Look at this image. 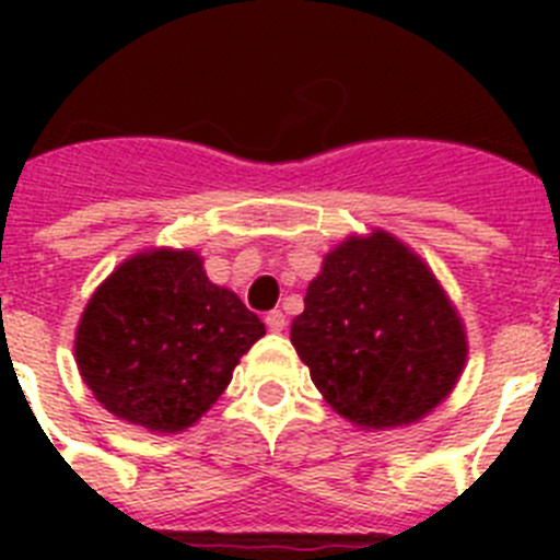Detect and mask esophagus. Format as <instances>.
Masks as SVG:
<instances>
[{"instance_id":"34e87169","label":"esophagus","mask_w":560,"mask_h":560,"mask_svg":"<svg viewBox=\"0 0 560 560\" xmlns=\"http://www.w3.org/2000/svg\"><path fill=\"white\" fill-rule=\"evenodd\" d=\"M266 328H269L271 334H283L285 330L283 311H271V314H266Z\"/></svg>"}]
</instances>
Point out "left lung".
<instances>
[{"instance_id":"obj_1","label":"left lung","mask_w":560,"mask_h":560,"mask_svg":"<svg viewBox=\"0 0 560 560\" xmlns=\"http://www.w3.org/2000/svg\"><path fill=\"white\" fill-rule=\"evenodd\" d=\"M291 345L330 409L375 432L427 418L468 359L465 325L434 271L387 230L348 235L325 255Z\"/></svg>"}]
</instances>
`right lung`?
<instances>
[{"label": "right lung", "mask_w": 560, "mask_h": 560, "mask_svg": "<svg viewBox=\"0 0 560 560\" xmlns=\"http://www.w3.org/2000/svg\"><path fill=\"white\" fill-rule=\"evenodd\" d=\"M266 334L192 249H142L89 296L75 330L83 384L114 418L156 434L192 427Z\"/></svg>", "instance_id": "add662e5"}]
</instances>
